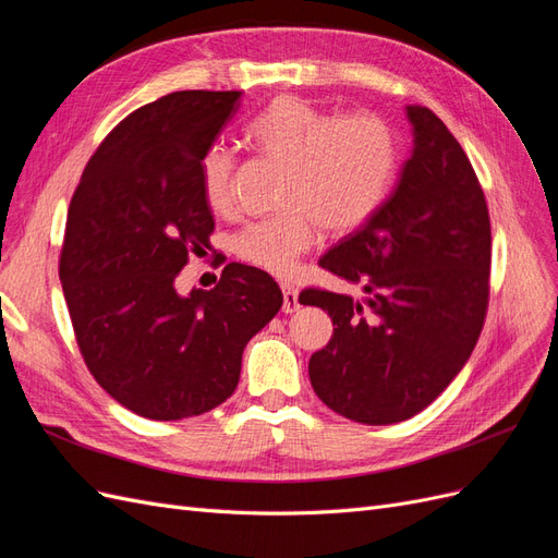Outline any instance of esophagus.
<instances>
[{
    "instance_id": "1",
    "label": "esophagus",
    "mask_w": 558,
    "mask_h": 558,
    "mask_svg": "<svg viewBox=\"0 0 558 558\" xmlns=\"http://www.w3.org/2000/svg\"><path fill=\"white\" fill-rule=\"evenodd\" d=\"M279 286H281V293H283V307H281V310H283L286 314L298 312L300 302H298V289H295V286H293L291 281H281Z\"/></svg>"
}]
</instances>
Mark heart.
<instances>
[{"label":"heart","mask_w":558,"mask_h":558,"mask_svg":"<svg viewBox=\"0 0 558 558\" xmlns=\"http://www.w3.org/2000/svg\"><path fill=\"white\" fill-rule=\"evenodd\" d=\"M246 142L283 162L279 202L272 216L253 218L232 234V253L265 272H289L318 234H344L363 226L391 191L398 170V137L373 111L337 116L307 99L283 95L253 116ZM234 158L211 146L199 162L202 195L214 211L232 205Z\"/></svg>","instance_id":"obj_1"}]
</instances>
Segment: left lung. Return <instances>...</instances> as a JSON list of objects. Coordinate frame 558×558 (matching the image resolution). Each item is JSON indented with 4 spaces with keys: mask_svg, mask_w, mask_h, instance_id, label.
Segmentation results:
<instances>
[{
    "mask_svg": "<svg viewBox=\"0 0 558 558\" xmlns=\"http://www.w3.org/2000/svg\"><path fill=\"white\" fill-rule=\"evenodd\" d=\"M414 150L384 205L318 265L367 298L310 286L302 305L332 318L310 379L328 408L367 426L426 410L475 349L488 310L492 221L461 144L426 107H408Z\"/></svg>",
    "mask_w": 558,
    "mask_h": 558,
    "instance_id": "obj_1",
    "label": "left lung"
}]
</instances>
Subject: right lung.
<instances>
[{
    "label": "right lung",
    "mask_w": 558,
    "mask_h": 558,
    "mask_svg": "<svg viewBox=\"0 0 558 558\" xmlns=\"http://www.w3.org/2000/svg\"><path fill=\"white\" fill-rule=\"evenodd\" d=\"M240 95L179 90L125 116L88 160L66 211L60 281L81 356L113 400L154 421L226 402L246 342L283 305L272 277L240 263L209 291H177L214 232L199 162Z\"/></svg>",
    "instance_id": "right-lung-1"
}]
</instances>
